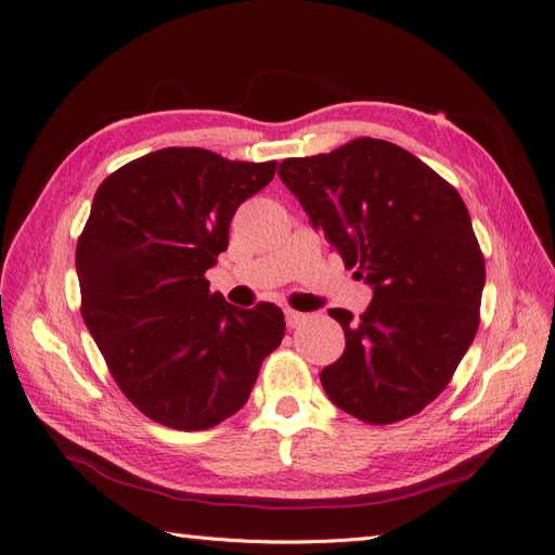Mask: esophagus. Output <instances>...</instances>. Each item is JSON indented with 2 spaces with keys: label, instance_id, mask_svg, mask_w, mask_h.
Returning a JSON list of instances; mask_svg holds the SVG:
<instances>
[{
  "label": "esophagus",
  "instance_id": "obj_1",
  "mask_svg": "<svg viewBox=\"0 0 555 555\" xmlns=\"http://www.w3.org/2000/svg\"><path fill=\"white\" fill-rule=\"evenodd\" d=\"M284 319H287V326H289V328H296L300 322H306L308 314L296 312V310H284Z\"/></svg>",
  "mask_w": 555,
  "mask_h": 555
}]
</instances>
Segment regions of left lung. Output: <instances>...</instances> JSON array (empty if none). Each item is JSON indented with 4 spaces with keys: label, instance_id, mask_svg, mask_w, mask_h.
I'll use <instances>...</instances> for the list:
<instances>
[{
    "label": "left lung",
    "instance_id": "left-lung-1",
    "mask_svg": "<svg viewBox=\"0 0 555 555\" xmlns=\"http://www.w3.org/2000/svg\"><path fill=\"white\" fill-rule=\"evenodd\" d=\"M308 220L373 287L361 319L333 308L345 351L326 396L367 424H393L442 393L479 328L483 257L461 194L408 150L357 139L278 169Z\"/></svg>",
    "mask_w": 555,
    "mask_h": 555
}]
</instances>
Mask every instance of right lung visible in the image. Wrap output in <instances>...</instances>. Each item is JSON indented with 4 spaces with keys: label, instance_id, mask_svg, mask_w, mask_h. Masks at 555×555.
Wrapping results in <instances>:
<instances>
[{
    "label": "right lung",
    "instance_id": "right-lung-1",
    "mask_svg": "<svg viewBox=\"0 0 555 555\" xmlns=\"http://www.w3.org/2000/svg\"><path fill=\"white\" fill-rule=\"evenodd\" d=\"M275 166L164 147L94 194L76 247L80 312L117 386L162 426L206 430L236 414L282 343L278 306L236 308L206 280L233 215Z\"/></svg>",
    "mask_w": 555,
    "mask_h": 555
}]
</instances>
